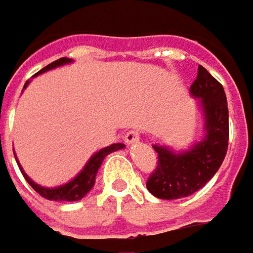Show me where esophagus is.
<instances>
[{"label": "esophagus", "mask_w": 253, "mask_h": 253, "mask_svg": "<svg viewBox=\"0 0 253 253\" xmlns=\"http://www.w3.org/2000/svg\"><path fill=\"white\" fill-rule=\"evenodd\" d=\"M139 137H140V133L137 130H128L125 134V142L127 145H131V143L139 142Z\"/></svg>", "instance_id": "34e87169"}]
</instances>
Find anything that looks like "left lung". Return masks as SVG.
<instances>
[{
  "label": "left lung",
  "mask_w": 253,
  "mask_h": 253,
  "mask_svg": "<svg viewBox=\"0 0 253 253\" xmlns=\"http://www.w3.org/2000/svg\"><path fill=\"white\" fill-rule=\"evenodd\" d=\"M191 94L201 98L207 136L190 150L173 153L155 145L158 162L146 181V188L162 200H176L203 188L220 168L229 145V110L226 94L214 77L198 65Z\"/></svg>",
  "instance_id": "obj_1"
}]
</instances>
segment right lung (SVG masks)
Wrapping results in <instances>:
<instances>
[{
  "label": "right lung",
  "instance_id": "right-lung-1",
  "mask_svg": "<svg viewBox=\"0 0 253 253\" xmlns=\"http://www.w3.org/2000/svg\"><path fill=\"white\" fill-rule=\"evenodd\" d=\"M68 62H71V59L60 58L58 59V60H55V62H52V63H49L47 66H44V68H43L40 72H37V74H42V72H44V71H47V69L56 68L59 65L68 63ZM37 74H36V75H37ZM27 84H29V82H26L24 88L27 86ZM123 148H125L123 143H114V145H110V146L104 148V149H101L100 152H97V153L88 161V164L85 165V168L81 171V173L78 176H75V178H74L72 181H69L68 184L60 185V187H56V188H44V187H40V185H37L36 182H33V181L27 176V173L21 169V167H20V171L23 173V176L26 178V181L32 185V188L35 190L37 194L42 195L43 198L50 200V201H78L81 198H84V195L86 194V193L94 187L95 175H97L98 168H100L101 164H103L104 158H105L108 153H111V152H114V150L123 149Z\"/></svg>",
  "mask_w": 253,
  "mask_h": 253
}]
</instances>
